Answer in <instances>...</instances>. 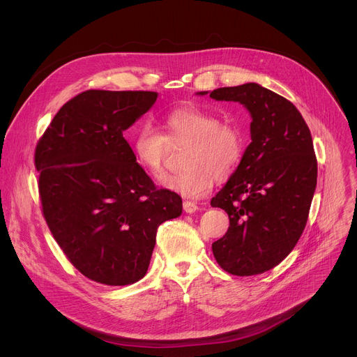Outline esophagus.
I'll use <instances>...</instances> for the list:
<instances>
[{
	"label": "esophagus",
	"mask_w": 357,
	"mask_h": 357,
	"mask_svg": "<svg viewBox=\"0 0 357 357\" xmlns=\"http://www.w3.org/2000/svg\"><path fill=\"white\" fill-rule=\"evenodd\" d=\"M198 210H199V207H198L195 202H192V201H183V211L185 213L192 214V213H195Z\"/></svg>",
	"instance_id": "obj_1"
}]
</instances>
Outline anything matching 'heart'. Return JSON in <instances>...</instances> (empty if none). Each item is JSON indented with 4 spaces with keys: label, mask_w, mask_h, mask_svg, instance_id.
Masks as SVG:
<instances>
[{
    "label": "heart",
    "mask_w": 357,
    "mask_h": 357,
    "mask_svg": "<svg viewBox=\"0 0 357 357\" xmlns=\"http://www.w3.org/2000/svg\"><path fill=\"white\" fill-rule=\"evenodd\" d=\"M166 136L152 124L136 127L131 147L137 163L146 172L159 176L165 171L169 144L190 143L183 172L166 175L160 185L185 198H201L213 188L214 181L229 179L245 153V137L233 123H224L213 111L194 104L181 105L163 120Z\"/></svg>",
    "instance_id": "obj_1"
}]
</instances>
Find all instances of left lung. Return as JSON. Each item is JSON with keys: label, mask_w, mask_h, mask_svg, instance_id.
I'll return each instance as SVG.
<instances>
[{"label": "left lung", "mask_w": 357, "mask_h": 357, "mask_svg": "<svg viewBox=\"0 0 357 357\" xmlns=\"http://www.w3.org/2000/svg\"><path fill=\"white\" fill-rule=\"evenodd\" d=\"M210 97L240 102L252 117V143L211 199L230 218L213 253L231 275L264 273L292 252L305 229L317 186L312 137L296 107L259 84L217 88Z\"/></svg>", "instance_id": "8db88e82"}]
</instances>
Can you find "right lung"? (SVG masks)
<instances>
[{"mask_svg":"<svg viewBox=\"0 0 357 357\" xmlns=\"http://www.w3.org/2000/svg\"><path fill=\"white\" fill-rule=\"evenodd\" d=\"M156 98L152 91L81 92L36 146L47 226L70 264L104 285L142 279L158 227L182 214L181 197L156 188L123 136Z\"/></svg>","mask_w":357,"mask_h":357,"instance_id":"1","label":"right lung"}]
</instances>
